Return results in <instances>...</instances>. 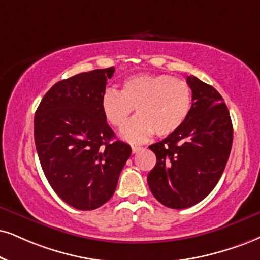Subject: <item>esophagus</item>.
Instances as JSON below:
<instances>
[{
    "label": "esophagus",
    "instance_id": "34e87169",
    "mask_svg": "<svg viewBox=\"0 0 260 260\" xmlns=\"http://www.w3.org/2000/svg\"><path fill=\"white\" fill-rule=\"evenodd\" d=\"M142 149H143L142 147H140V146H133V147H131V150H133L134 154H135V153H139L140 150H142Z\"/></svg>",
    "mask_w": 260,
    "mask_h": 260
}]
</instances>
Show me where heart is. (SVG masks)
Returning a JSON list of instances; mask_svg holds the SVG:
<instances>
[{"label":"heart","instance_id":"heart-1","mask_svg":"<svg viewBox=\"0 0 260 260\" xmlns=\"http://www.w3.org/2000/svg\"><path fill=\"white\" fill-rule=\"evenodd\" d=\"M191 89L184 79L170 75L139 73L125 78L120 92L107 89L101 98L106 120L121 127L136 108L135 119L121 130V137L143 142L155 133L165 137L177 131L191 111Z\"/></svg>","mask_w":260,"mask_h":260}]
</instances>
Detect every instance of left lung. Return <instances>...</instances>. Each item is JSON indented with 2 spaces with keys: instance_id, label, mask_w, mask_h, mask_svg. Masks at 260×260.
Segmentation results:
<instances>
[{
  "instance_id": "1",
  "label": "left lung",
  "mask_w": 260,
  "mask_h": 260,
  "mask_svg": "<svg viewBox=\"0 0 260 260\" xmlns=\"http://www.w3.org/2000/svg\"><path fill=\"white\" fill-rule=\"evenodd\" d=\"M191 111L176 133L149 146L156 164L147 181L159 203L187 208L204 200L225 169L233 145V124L223 98L213 86L188 76Z\"/></svg>"
}]
</instances>
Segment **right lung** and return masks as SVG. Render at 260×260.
<instances>
[{
    "label": "right lung",
    "instance_id": "add662e5",
    "mask_svg": "<svg viewBox=\"0 0 260 260\" xmlns=\"http://www.w3.org/2000/svg\"><path fill=\"white\" fill-rule=\"evenodd\" d=\"M114 67L57 82L35 114V145L50 187L70 206L100 207L113 195L131 147L114 140L101 98Z\"/></svg>",
    "mask_w": 260,
    "mask_h": 260
}]
</instances>
